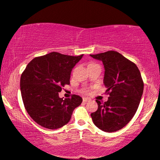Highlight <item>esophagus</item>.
Here are the masks:
<instances>
[{
    "mask_svg": "<svg viewBox=\"0 0 160 160\" xmlns=\"http://www.w3.org/2000/svg\"><path fill=\"white\" fill-rule=\"evenodd\" d=\"M90 99H88V98H86V97H83V98H82V101H83V102H88V101Z\"/></svg>",
    "mask_w": 160,
    "mask_h": 160,
    "instance_id": "obj_1",
    "label": "esophagus"
}]
</instances>
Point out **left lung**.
Wrapping results in <instances>:
<instances>
[{
  "mask_svg": "<svg viewBox=\"0 0 160 160\" xmlns=\"http://www.w3.org/2000/svg\"><path fill=\"white\" fill-rule=\"evenodd\" d=\"M90 56L103 63V82L109 94L103 103L96 100L98 108L91 116L100 130L114 132L128 124L138 108L144 88L140 72L136 64L117 52Z\"/></svg>",
  "mask_w": 160,
  "mask_h": 160,
  "instance_id": "8db88e82",
  "label": "left lung"
}]
</instances>
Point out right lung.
Wrapping results in <instances>:
<instances>
[{
  "mask_svg": "<svg viewBox=\"0 0 160 160\" xmlns=\"http://www.w3.org/2000/svg\"><path fill=\"white\" fill-rule=\"evenodd\" d=\"M83 54L69 56L51 52L34 58L21 77L24 106L35 122L48 129L60 128L69 122L82 99L74 94L60 98L62 87L70 84L71 72Z\"/></svg>",
  "mask_w": 160,
  "mask_h": 160,
  "instance_id": "add662e5",
  "label": "right lung"
}]
</instances>
